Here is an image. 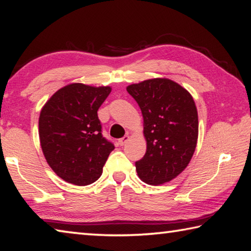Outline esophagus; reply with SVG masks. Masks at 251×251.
Wrapping results in <instances>:
<instances>
[{"instance_id":"34e87169","label":"esophagus","mask_w":251,"mask_h":251,"mask_svg":"<svg viewBox=\"0 0 251 251\" xmlns=\"http://www.w3.org/2000/svg\"><path fill=\"white\" fill-rule=\"evenodd\" d=\"M127 141H129V136H127V135H125L124 138H121V139L118 140V143H119V145H120V146H122V145H125Z\"/></svg>"}]
</instances>
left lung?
Returning a JSON list of instances; mask_svg holds the SVG:
<instances>
[{
    "mask_svg": "<svg viewBox=\"0 0 251 251\" xmlns=\"http://www.w3.org/2000/svg\"><path fill=\"white\" fill-rule=\"evenodd\" d=\"M127 93L143 115L146 153L135 162L145 183L158 186L177 177L195 153L199 121L192 96L167 78L132 84Z\"/></svg>",
    "mask_w": 251,
    "mask_h": 251,
    "instance_id": "1",
    "label": "left lung"
}]
</instances>
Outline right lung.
<instances>
[{
	"mask_svg": "<svg viewBox=\"0 0 251 251\" xmlns=\"http://www.w3.org/2000/svg\"><path fill=\"white\" fill-rule=\"evenodd\" d=\"M110 92L109 86L70 84L59 89L42 108V152L52 170L67 182L76 186L95 182L115 149L102 135L97 115Z\"/></svg>",
	"mask_w": 251,
	"mask_h": 251,
	"instance_id": "right-lung-1",
	"label": "right lung"
}]
</instances>
